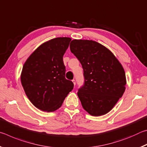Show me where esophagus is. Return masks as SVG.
Returning <instances> with one entry per match:
<instances>
[{
  "label": "esophagus",
  "mask_w": 147,
  "mask_h": 147,
  "mask_svg": "<svg viewBox=\"0 0 147 147\" xmlns=\"http://www.w3.org/2000/svg\"><path fill=\"white\" fill-rule=\"evenodd\" d=\"M72 82H73L74 86H75V85H76V81H75V80H72Z\"/></svg>",
  "instance_id": "1"
}]
</instances>
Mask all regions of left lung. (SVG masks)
Wrapping results in <instances>:
<instances>
[{
	"label": "left lung",
	"mask_w": 147,
	"mask_h": 147,
	"mask_svg": "<svg viewBox=\"0 0 147 147\" xmlns=\"http://www.w3.org/2000/svg\"><path fill=\"white\" fill-rule=\"evenodd\" d=\"M70 50L84 69L85 82L78 92L83 108L93 116L108 113L125 91L123 67L108 49L94 41L74 39Z\"/></svg>",
	"instance_id": "obj_1"
}]
</instances>
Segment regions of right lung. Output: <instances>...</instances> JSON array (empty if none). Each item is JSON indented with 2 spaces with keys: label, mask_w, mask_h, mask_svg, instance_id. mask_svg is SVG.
<instances>
[{
  "label": "right lung",
  "mask_w": 147,
  "mask_h": 147,
  "mask_svg": "<svg viewBox=\"0 0 147 147\" xmlns=\"http://www.w3.org/2000/svg\"><path fill=\"white\" fill-rule=\"evenodd\" d=\"M71 39L56 38L45 42L31 54L24 63L21 81L32 104L47 112L56 111L73 89L67 80L63 56Z\"/></svg>",
  "instance_id": "1"
}]
</instances>
